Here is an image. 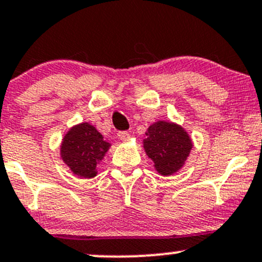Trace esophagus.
Masks as SVG:
<instances>
[{
    "instance_id": "1",
    "label": "esophagus",
    "mask_w": 262,
    "mask_h": 262,
    "mask_svg": "<svg viewBox=\"0 0 262 262\" xmlns=\"http://www.w3.org/2000/svg\"><path fill=\"white\" fill-rule=\"evenodd\" d=\"M118 138H119L120 140H128L129 138H130V136H129L128 132L123 130V132H118Z\"/></svg>"
}]
</instances>
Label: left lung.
I'll return each mask as SVG.
<instances>
[{"label": "left lung", "instance_id": "1", "mask_svg": "<svg viewBox=\"0 0 262 262\" xmlns=\"http://www.w3.org/2000/svg\"><path fill=\"white\" fill-rule=\"evenodd\" d=\"M143 147L157 172L170 176L183 167L193 144L188 133L178 124L158 120L147 129Z\"/></svg>", "mask_w": 262, "mask_h": 262}]
</instances>
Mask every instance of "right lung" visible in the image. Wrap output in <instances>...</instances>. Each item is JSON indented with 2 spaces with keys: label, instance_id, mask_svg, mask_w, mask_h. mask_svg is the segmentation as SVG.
<instances>
[{
  "label": "right lung",
  "instance_id": "obj_1",
  "mask_svg": "<svg viewBox=\"0 0 262 262\" xmlns=\"http://www.w3.org/2000/svg\"><path fill=\"white\" fill-rule=\"evenodd\" d=\"M110 143L89 123L73 126L64 136L60 154L71 172L81 178L96 176V166L104 158Z\"/></svg>",
  "mask_w": 262,
  "mask_h": 262
}]
</instances>
